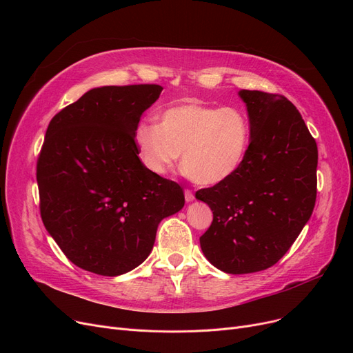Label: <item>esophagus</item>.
Listing matches in <instances>:
<instances>
[{"instance_id": "1", "label": "esophagus", "mask_w": 353, "mask_h": 353, "mask_svg": "<svg viewBox=\"0 0 353 353\" xmlns=\"http://www.w3.org/2000/svg\"><path fill=\"white\" fill-rule=\"evenodd\" d=\"M185 199H186V202H192L193 199H195V196H193V192H192V190H189V189L185 190Z\"/></svg>"}]
</instances>
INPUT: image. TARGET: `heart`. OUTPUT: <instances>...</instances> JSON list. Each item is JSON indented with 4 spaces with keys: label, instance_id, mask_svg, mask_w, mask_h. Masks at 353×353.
<instances>
[{
    "label": "heart",
    "instance_id": "obj_1",
    "mask_svg": "<svg viewBox=\"0 0 353 353\" xmlns=\"http://www.w3.org/2000/svg\"><path fill=\"white\" fill-rule=\"evenodd\" d=\"M252 129L237 107L180 104L161 112L160 123H139L133 142L139 161L163 176L180 158L185 173L199 185L230 179L245 163Z\"/></svg>",
    "mask_w": 353,
    "mask_h": 353
}]
</instances>
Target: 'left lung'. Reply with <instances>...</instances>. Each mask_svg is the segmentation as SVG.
Segmentation results:
<instances>
[{
  "mask_svg": "<svg viewBox=\"0 0 353 353\" xmlns=\"http://www.w3.org/2000/svg\"><path fill=\"white\" fill-rule=\"evenodd\" d=\"M252 139L237 173L196 199L212 211L199 237L210 263L229 274L274 265L311 219L316 198L318 150L292 102L261 90H239Z\"/></svg>",
  "mask_w": 353,
  "mask_h": 353,
  "instance_id": "left-lung-1",
  "label": "left lung"
}]
</instances>
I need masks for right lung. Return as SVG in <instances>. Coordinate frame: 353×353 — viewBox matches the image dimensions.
<instances>
[{"label":"right lung","mask_w":353,"mask_h":353,"mask_svg":"<svg viewBox=\"0 0 353 353\" xmlns=\"http://www.w3.org/2000/svg\"><path fill=\"white\" fill-rule=\"evenodd\" d=\"M161 90L94 88L48 124L37 165L41 217L79 268L114 277L141 265L158 224L185 205L181 188L148 172L133 142Z\"/></svg>","instance_id":"right-lung-1"}]
</instances>
